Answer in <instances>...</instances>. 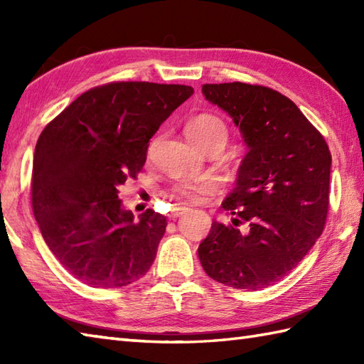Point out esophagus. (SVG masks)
Listing matches in <instances>:
<instances>
[{"instance_id":"34e87169","label":"esophagus","mask_w":364,"mask_h":364,"mask_svg":"<svg viewBox=\"0 0 364 364\" xmlns=\"http://www.w3.org/2000/svg\"><path fill=\"white\" fill-rule=\"evenodd\" d=\"M188 210H189V208H186V206H175L173 210L170 211L168 218H170V219H176V218H180V215H183L184 213H188Z\"/></svg>"}]
</instances>
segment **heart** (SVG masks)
<instances>
[{"label": "heart", "mask_w": 364, "mask_h": 364, "mask_svg": "<svg viewBox=\"0 0 364 364\" xmlns=\"http://www.w3.org/2000/svg\"><path fill=\"white\" fill-rule=\"evenodd\" d=\"M186 134L197 146L219 139L223 144L227 142V127L220 119L214 115L202 114L189 122ZM218 191V183L213 180L200 183H180L175 188V196L186 203H202Z\"/></svg>", "instance_id": "obj_1"}]
</instances>
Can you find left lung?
I'll return each mask as SVG.
<instances>
[{"instance_id": "obj_1", "label": "left lung", "mask_w": 364, "mask_h": 364, "mask_svg": "<svg viewBox=\"0 0 364 364\" xmlns=\"http://www.w3.org/2000/svg\"><path fill=\"white\" fill-rule=\"evenodd\" d=\"M247 154L222 208L233 225L213 222L198 258L213 280L235 289L267 288L288 275L322 235L331 154L326 139L280 92L245 82L205 84ZM247 223L242 229L239 225Z\"/></svg>"}]
</instances>
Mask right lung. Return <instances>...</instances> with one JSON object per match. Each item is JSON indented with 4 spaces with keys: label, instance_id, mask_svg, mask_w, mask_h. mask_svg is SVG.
<instances>
[{
    "label": "right lung",
    "instance_id": "1",
    "mask_svg": "<svg viewBox=\"0 0 364 364\" xmlns=\"http://www.w3.org/2000/svg\"><path fill=\"white\" fill-rule=\"evenodd\" d=\"M194 94L191 86L109 82L84 92L51 120L33 159V213L46 245L92 288L144 277L164 236V215L134 218L119 198L141 172L150 139Z\"/></svg>",
    "mask_w": 364,
    "mask_h": 364
}]
</instances>
